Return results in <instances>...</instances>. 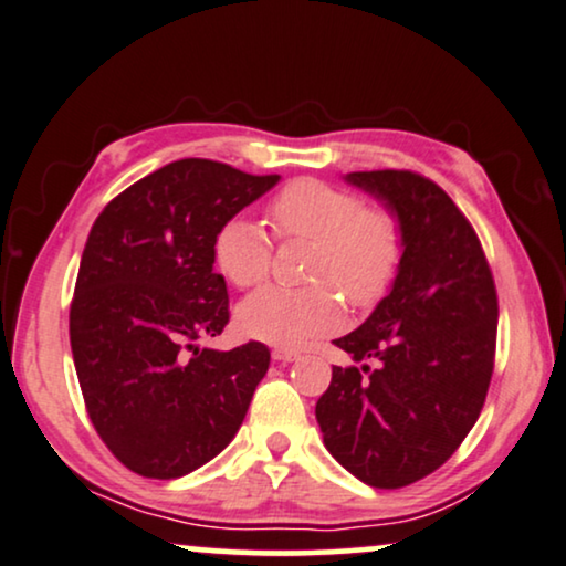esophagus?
<instances>
[{
	"label": "esophagus",
	"instance_id": "1",
	"mask_svg": "<svg viewBox=\"0 0 566 566\" xmlns=\"http://www.w3.org/2000/svg\"><path fill=\"white\" fill-rule=\"evenodd\" d=\"M271 359L284 361V365H287V361L300 359V352H295V349H274V352H271Z\"/></svg>",
	"mask_w": 566,
	"mask_h": 566
}]
</instances>
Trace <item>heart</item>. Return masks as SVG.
Returning a JSON list of instances; mask_svg holds the SVG:
<instances>
[{"label": "heart", "instance_id": "1", "mask_svg": "<svg viewBox=\"0 0 566 566\" xmlns=\"http://www.w3.org/2000/svg\"><path fill=\"white\" fill-rule=\"evenodd\" d=\"M279 238H303L318 245L313 282L318 287H266L235 311L240 334L276 346H303L342 323V292L352 307L378 305L401 266V232L390 214L367 209L344 188L303 178L282 188L269 205ZM271 238L259 222L230 220L214 238L217 269L240 290L259 287L271 269ZM332 286L328 289L327 284Z\"/></svg>", "mask_w": 566, "mask_h": 566}]
</instances>
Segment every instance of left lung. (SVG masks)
<instances>
[{"instance_id":"1","label":"left lung","mask_w":566,"mask_h":566,"mask_svg":"<svg viewBox=\"0 0 566 566\" xmlns=\"http://www.w3.org/2000/svg\"><path fill=\"white\" fill-rule=\"evenodd\" d=\"M398 220L401 266L357 331L336 338L354 361L334 367L315 403L328 453L375 489L440 469L476 424L494 370L492 269L453 199L411 170L349 172Z\"/></svg>"}]
</instances>
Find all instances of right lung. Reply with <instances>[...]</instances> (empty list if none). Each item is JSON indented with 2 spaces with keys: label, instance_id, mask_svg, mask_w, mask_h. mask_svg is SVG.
I'll list each match as a JSON object with an SVG mask.
<instances>
[{
  "label": "right lung",
  "instance_id": "1",
  "mask_svg": "<svg viewBox=\"0 0 566 566\" xmlns=\"http://www.w3.org/2000/svg\"><path fill=\"white\" fill-rule=\"evenodd\" d=\"M279 176L186 157L118 193L82 251L70 342L90 421L126 469L186 476L220 455L269 370L261 342L199 338L228 326L214 238Z\"/></svg>",
  "mask_w": 566,
  "mask_h": 566
}]
</instances>
